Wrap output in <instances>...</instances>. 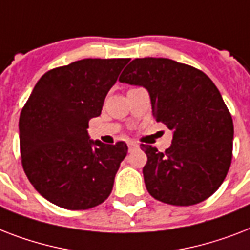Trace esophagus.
<instances>
[{
  "instance_id": "1",
  "label": "esophagus",
  "mask_w": 250,
  "mask_h": 250,
  "mask_svg": "<svg viewBox=\"0 0 250 250\" xmlns=\"http://www.w3.org/2000/svg\"><path fill=\"white\" fill-rule=\"evenodd\" d=\"M139 148V145L136 144V143H128V149H129V152H132L133 149H136Z\"/></svg>"
}]
</instances>
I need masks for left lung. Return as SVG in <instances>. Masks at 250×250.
Instances as JSON below:
<instances>
[{"label":"left lung","mask_w":250,"mask_h":250,"mask_svg":"<svg viewBox=\"0 0 250 250\" xmlns=\"http://www.w3.org/2000/svg\"><path fill=\"white\" fill-rule=\"evenodd\" d=\"M121 83L149 92L153 117L172 131L165 152L141 144L143 168L152 197L168 205L205 201L221 187L232 160V117L209 76L168 58H136Z\"/></svg>","instance_id":"obj_1"}]
</instances>
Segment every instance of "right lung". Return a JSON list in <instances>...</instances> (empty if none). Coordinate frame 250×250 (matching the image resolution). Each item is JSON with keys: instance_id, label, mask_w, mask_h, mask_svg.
Segmentation results:
<instances>
[{"instance_id": "right-lung-1", "label": "right lung", "mask_w": 250, "mask_h": 250, "mask_svg": "<svg viewBox=\"0 0 250 250\" xmlns=\"http://www.w3.org/2000/svg\"><path fill=\"white\" fill-rule=\"evenodd\" d=\"M129 58H86L45 72L19 118L21 166L35 189L54 205L85 210L109 197L127 144L90 140L89 119L101 114Z\"/></svg>"}]
</instances>
